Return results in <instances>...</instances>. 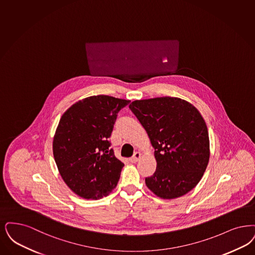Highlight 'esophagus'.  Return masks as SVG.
I'll list each match as a JSON object with an SVG mask.
<instances>
[{"mask_svg":"<svg viewBox=\"0 0 255 255\" xmlns=\"http://www.w3.org/2000/svg\"><path fill=\"white\" fill-rule=\"evenodd\" d=\"M140 157H141V153H139V152H135V153H133V155H132V157H131L129 160H130V162L134 163V162H136Z\"/></svg>","mask_w":255,"mask_h":255,"instance_id":"1","label":"esophagus"}]
</instances>
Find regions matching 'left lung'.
<instances>
[{
	"label": "left lung",
	"mask_w": 255,
	"mask_h": 255,
	"mask_svg": "<svg viewBox=\"0 0 255 255\" xmlns=\"http://www.w3.org/2000/svg\"><path fill=\"white\" fill-rule=\"evenodd\" d=\"M129 108L154 148L156 170L146 186L163 199L189 193L200 181L210 158L207 125L198 110L178 98L134 101Z\"/></svg>",
	"instance_id": "1"
}]
</instances>
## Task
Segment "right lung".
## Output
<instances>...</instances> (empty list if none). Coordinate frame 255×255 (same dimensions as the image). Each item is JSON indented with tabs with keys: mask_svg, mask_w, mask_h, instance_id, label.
<instances>
[{
	"mask_svg": "<svg viewBox=\"0 0 255 255\" xmlns=\"http://www.w3.org/2000/svg\"><path fill=\"white\" fill-rule=\"evenodd\" d=\"M129 102L92 96L62 115L54 135L53 154L63 181L81 197L101 199L119 182L124 164L115 156L109 137L118 113Z\"/></svg>",
	"mask_w": 255,
	"mask_h": 255,
	"instance_id": "obj_1",
	"label": "right lung"
}]
</instances>
